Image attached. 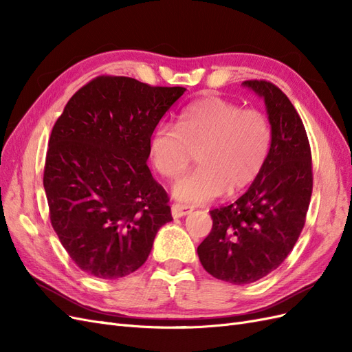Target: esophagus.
Returning a JSON list of instances; mask_svg holds the SVG:
<instances>
[{
	"instance_id": "obj_1",
	"label": "esophagus",
	"mask_w": 352,
	"mask_h": 352,
	"mask_svg": "<svg viewBox=\"0 0 352 352\" xmlns=\"http://www.w3.org/2000/svg\"><path fill=\"white\" fill-rule=\"evenodd\" d=\"M190 211H192V208L188 207V206H182V204H173V206H172V216H173L175 219L184 217V216L189 214Z\"/></svg>"
}]
</instances>
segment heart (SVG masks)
I'll return each mask as SVG.
<instances>
[{
    "label": "heart",
    "mask_w": 352,
    "mask_h": 352,
    "mask_svg": "<svg viewBox=\"0 0 352 352\" xmlns=\"http://www.w3.org/2000/svg\"><path fill=\"white\" fill-rule=\"evenodd\" d=\"M272 144V127L261 111L220 97L190 104L177 126L160 124L150 138V158L166 179H176L197 153L198 167L173 186L186 204L220 194H236L258 176Z\"/></svg>",
    "instance_id": "obj_1"
}]
</instances>
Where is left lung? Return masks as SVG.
Returning a JSON list of instances; mask_svg holds the SVG:
<instances>
[{
    "label": "left lung",
    "instance_id": "left-lung-1",
    "mask_svg": "<svg viewBox=\"0 0 352 352\" xmlns=\"http://www.w3.org/2000/svg\"><path fill=\"white\" fill-rule=\"evenodd\" d=\"M264 100L272 144L258 176L233 204L210 211L212 228L197 250L211 276L232 285L276 270L304 228L313 192L311 150L300 114L267 80H245Z\"/></svg>",
    "mask_w": 352,
    "mask_h": 352
}]
</instances>
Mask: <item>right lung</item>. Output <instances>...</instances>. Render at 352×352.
I'll return each mask as SVG.
<instances>
[{
	"mask_svg": "<svg viewBox=\"0 0 352 352\" xmlns=\"http://www.w3.org/2000/svg\"><path fill=\"white\" fill-rule=\"evenodd\" d=\"M185 91L98 76L73 95L52 127L44 168L50 219L85 273H133L158 229L173 220L146 160L155 126Z\"/></svg>",
	"mask_w": 352,
	"mask_h": 352,
	"instance_id": "add662e5",
	"label": "right lung"
}]
</instances>
